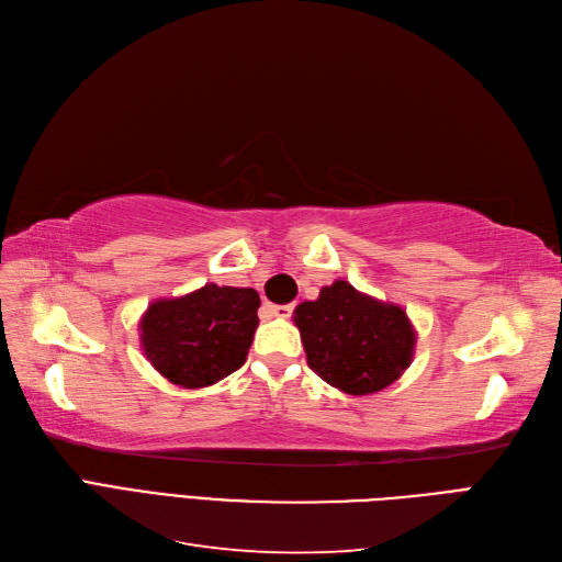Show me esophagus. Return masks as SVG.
<instances>
[{
	"mask_svg": "<svg viewBox=\"0 0 562 562\" xmlns=\"http://www.w3.org/2000/svg\"><path fill=\"white\" fill-rule=\"evenodd\" d=\"M265 310H267L271 316H277V318H288V316L293 314L291 304H265Z\"/></svg>",
	"mask_w": 562,
	"mask_h": 562,
	"instance_id": "esophagus-1",
	"label": "esophagus"
}]
</instances>
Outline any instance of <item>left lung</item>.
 <instances>
[{
	"instance_id": "obj_1",
	"label": "left lung",
	"mask_w": 562,
	"mask_h": 562,
	"mask_svg": "<svg viewBox=\"0 0 562 562\" xmlns=\"http://www.w3.org/2000/svg\"><path fill=\"white\" fill-rule=\"evenodd\" d=\"M307 363L330 386L368 396L413 363L417 335L403 307L359 293L349 281L323 285L293 312Z\"/></svg>"
}]
</instances>
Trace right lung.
I'll use <instances>...</instances> for the list:
<instances>
[{
	"instance_id": "obj_1",
	"label": "right lung",
	"mask_w": 562,
	"mask_h": 562,
	"mask_svg": "<svg viewBox=\"0 0 562 562\" xmlns=\"http://www.w3.org/2000/svg\"><path fill=\"white\" fill-rule=\"evenodd\" d=\"M258 307L252 288L215 283L151 302L140 321L145 359L178 386H211L244 366L260 323Z\"/></svg>"
}]
</instances>
